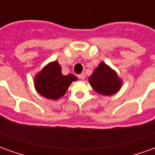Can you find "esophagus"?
Returning a JSON list of instances; mask_svg holds the SVG:
<instances>
[{
    "instance_id": "obj_1",
    "label": "esophagus",
    "mask_w": 155,
    "mask_h": 155,
    "mask_svg": "<svg viewBox=\"0 0 155 155\" xmlns=\"http://www.w3.org/2000/svg\"><path fill=\"white\" fill-rule=\"evenodd\" d=\"M78 77L80 78L81 80H84V78H85V74H84V73H81V74H80L79 75H78Z\"/></svg>"
}]
</instances>
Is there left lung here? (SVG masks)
Masks as SVG:
<instances>
[{"mask_svg": "<svg viewBox=\"0 0 155 155\" xmlns=\"http://www.w3.org/2000/svg\"><path fill=\"white\" fill-rule=\"evenodd\" d=\"M89 82L97 93L103 95H111L120 91L122 81L116 72L107 64L101 62L89 78Z\"/></svg>", "mask_w": 155, "mask_h": 155, "instance_id": "obj_1", "label": "left lung"}]
</instances>
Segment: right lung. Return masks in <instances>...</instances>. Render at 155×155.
Listing matches in <instances>:
<instances>
[{"instance_id": "right-lung-1", "label": "right lung", "mask_w": 155, "mask_h": 155, "mask_svg": "<svg viewBox=\"0 0 155 155\" xmlns=\"http://www.w3.org/2000/svg\"><path fill=\"white\" fill-rule=\"evenodd\" d=\"M77 81L73 74L63 75L57 61L51 62L36 74L35 86L39 94L51 100H57L63 96L70 84Z\"/></svg>"}]
</instances>
